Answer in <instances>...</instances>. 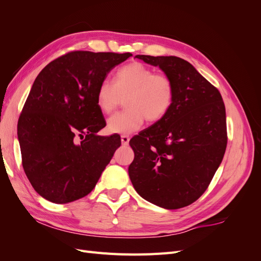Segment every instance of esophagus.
<instances>
[{"label":"esophagus","instance_id":"obj_1","mask_svg":"<svg viewBox=\"0 0 261 261\" xmlns=\"http://www.w3.org/2000/svg\"><path fill=\"white\" fill-rule=\"evenodd\" d=\"M121 140H122V144L126 146V145H128V143H129V137L127 135H122Z\"/></svg>","mask_w":261,"mask_h":261}]
</instances>
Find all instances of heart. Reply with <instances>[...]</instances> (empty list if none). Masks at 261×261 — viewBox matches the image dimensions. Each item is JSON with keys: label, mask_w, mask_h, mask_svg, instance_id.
<instances>
[{"label": "heart", "mask_w": 261, "mask_h": 261, "mask_svg": "<svg viewBox=\"0 0 261 261\" xmlns=\"http://www.w3.org/2000/svg\"><path fill=\"white\" fill-rule=\"evenodd\" d=\"M175 97V86L167 74L154 73L143 63L133 62L117 70L113 83L102 82L97 90V105L110 114L125 102L126 110L108 120L114 134H132L145 120L155 123L167 115Z\"/></svg>", "instance_id": "obj_1"}]
</instances>
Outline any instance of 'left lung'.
Instances as JSON below:
<instances>
[{
    "label": "left lung",
    "mask_w": 261,
    "mask_h": 261,
    "mask_svg": "<svg viewBox=\"0 0 261 261\" xmlns=\"http://www.w3.org/2000/svg\"><path fill=\"white\" fill-rule=\"evenodd\" d=\"M171 77L175 97L162 120L134 136L132 184L147 201L179 209L206 192L227 144L224 102L215 86L187 61L136 55Z\"/></svg>",
    "instance_id": "obj_1"
}]
</instances>
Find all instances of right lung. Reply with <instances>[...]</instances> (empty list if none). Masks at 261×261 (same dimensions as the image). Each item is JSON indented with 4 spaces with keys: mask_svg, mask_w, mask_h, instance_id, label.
I'll use <instances>...</instances> for the list:
<instances>
[{
    "mask_svg": "<svg viewBox=\"0 0 261 261\" xmlns=\"http://www.w3.org/2000/svg\"><path fill=\"white\" fill-rule=\"evenodd\" d=\"M132 53L73 51L46 65L31 87L17 124L22 168L44 199L67 203L88 195L121 146L99 136L106 120L97 90Z\"/></svg>",
    "mask_w": 261,
    "mask_h": 261,
    "instance_id": "1",
    "label": "right lung"
}]
</instances>
